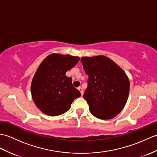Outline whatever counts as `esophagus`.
<instances>
[{
	"label": "esophagus",
	"mask_w": 157,
	"mask_h": 157,
	"mask_svg": "<svg viewBox=\"0 0 157 157\" xmlns=\"http://www.w3.org/2000/svg\"><path fill=\"white\" fill-rule=\"evenodd\" d=\"M78 90H79V92H81V94H82V95L84 94V90H83V89H82V87H80V86H79V87H78Z\"/></svg>",
	"instance_id": "1"
}]
</instances>
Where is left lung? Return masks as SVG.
Here are the masks:
<instances>
[{
    "label": "left lung",
    "mask_w": 157,
    "mask_h": 157,
    "mask_svg": "<svg viewBox=\"0 0 157 157\" xmlns=\"http://www.w3.org/2000/svg\"><path fill=\"white\" fill-rule=\"evenodd\" d=\"M81 62L88 75L83 96L90 111L101 119L115 117L128 101L129 82L125 73L105 56L82 57Z\"/></svg>",
    "instance_id": "left-lung-1"
}]
</instances>
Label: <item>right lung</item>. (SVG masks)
<instances>
[{"instance_id": "obj_1", "label": "right lung", "mask_w": 157, "mask_h": 157, "mask_svg": "<svg viewBox=\"0 0 157 157\" xmlns=\"http://www.w3.org/2000/svg\"><path fill=\"white\" fill-rule=\"evenodd\" d=\"M79 61L78 56L52 54L41 63L32 79L31 92L36 105L42 112L49 116L61 115L81 96L73 86L71 78L65 75Z\"/></svg>"}]
</instances>
